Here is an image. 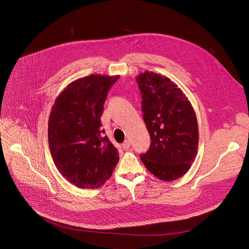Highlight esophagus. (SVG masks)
I'll return each mask as SVG.
<instances>
[{"label": "esophagus", "instance_id": "esophagus-1", "mask_svg": "<svg viewBox=\"0 0 249 249\" xmlns=\"http://www.w3.org/2000/svg\"><path fill=\"white\" fill-rule=\"evenodd\" d=\"M122 146H123V148H124V150H127V149L130 147V142H129L128 140H125L124 142H123Z\"/></svg>", "mask_w": 249, "mask_h": 249}]
</instances>
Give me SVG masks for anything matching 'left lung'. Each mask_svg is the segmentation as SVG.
Returning <instances> with one entry per match:
<instances>
[{
  "label": "left lung",
  "mask_w": 249,
  "mask_h": 249,
  "mask_svg": "<svg viewBox=\"0 0 249 249\" xmlns=\"http://www.w3.org/2000/svg\"><path fill=\"white\" fill-rule=\"evenodd\" d=\"M136 80L142 94V119L151 140L141 160L154 177L174 181L190 170L197 153L196 113L170 78L144 71Z\"/></svg>",
  "instance_id": "8db88e82"
}]
</instances>
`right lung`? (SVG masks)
I'll list each match as a JSON object with an SVG mask.
<instances>
[{
	"instance_id": "1",
	"label": "right lung",
	"mask_w": 249,
	"mask_h": 249,
	"mask_svg": "<svg viewBox=\"0 0 249 249\" xmlns=\"http://www.w3.org/2000/svg\"><path fill=\"white\" fill-rule=\"evenodd\" d=\"M119 75L90 74L70 83L52 108L48 139L61 175L81 189H97L111 178L118 149L105 136L101 117L107 94Z\"/></svg>"
}]
</instances>
